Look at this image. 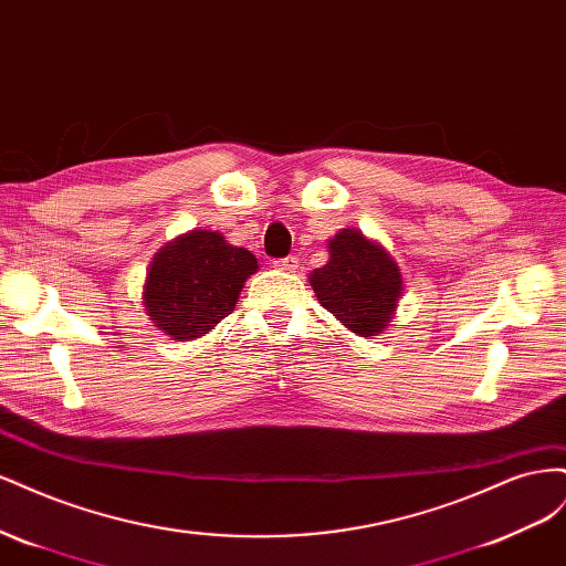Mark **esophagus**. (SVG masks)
Segmentation results:
<instances>
[{
  "mask_svg": "<svg viewBox=\"0 0 566 566\" xmlns=\"http://www.w3.org/2000/svg\"><path fill=\"white\" fill-rule=\"evenodd\" d=\"M297 266H300L297 256H285V260H276V262H273V269H276V271H285V273H293Z\"/></svg>",
  "mask_w": 566,
  "mask_h": 566,
  "instance_id": "34e87169",
  "label": "esophagus"
}]
</instances>
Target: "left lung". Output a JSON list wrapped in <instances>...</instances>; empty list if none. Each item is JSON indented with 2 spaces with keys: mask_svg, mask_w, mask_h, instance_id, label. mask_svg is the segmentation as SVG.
Masks as SVG:
<instances>
[{
  "mask_svg": "<svg viewBox=\"0 0 566 566\" xmlns=\"http://www.w3.org/2000/svg\"><path fill=\"white\" fill-rule=\"evenodd\" d=\"M321 302L347 331L366 339L380 335L403 297V276L394 256L358 229L328 241V262L310 273Z\"/></svg>",
  "mask_w": 566,
  "mask_h": 566,
  "instance_id": "obj_1",
  "label": "left lung"
}]
</instances>
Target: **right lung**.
Segmentation results:
<instances>
[{"instance_id": "add662e5", "label": "right lung", "mask_w": 566, "mask_h": 566, "mask_svg": "<svg viewBox=\"0 0 566 566\" xmlns=\"http://www.w3.org/2000/svg\"><path fill=\"white\" fill-rule=\"evenodd\" d=\"M256 256L224 241L219 231L193 229L163 245L146 271L144 306L153 325L177 342L208 335L227 318Z\"/></svg>"}]
</instances>
